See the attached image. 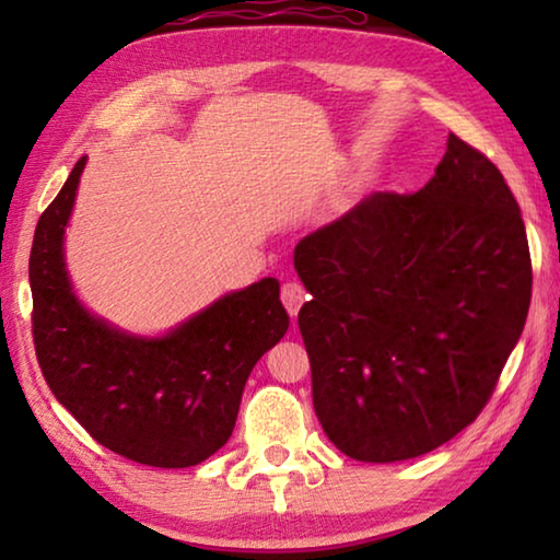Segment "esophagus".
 I'll return each mask as SVG.
<instances>
[{
	"instance_id": "obj_1",
	"label": "esophagus",
	"mask_w": 560,
	"mask_h": 560,
	"mask_svg": "<svg viewBox=\"0 0 560 560\" xmlns=\"http://www.w3.org/2000/svg\"><path fill=\"white\" fill-rule=\"evenodd\" d=\"M306 299H308L306 289H303L301 283H296V281H287L281 287V303H283V308L289 311L291 318L299 316V308L303 306V301H306Z\"/></svg>"
}]
</instances>
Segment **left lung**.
Listing matches in <instances>:
<instances>
[{
	"instance_id": "1",
	"label": "left lung",
	"mask_w": 560,
	"mask_h": 560,
	"mask_svg": "<svg viewBox=\"0 0 560 560\" xmlns=\"http://www.w3.org/2000/svg\"><path fill=\"white\" fill-rule=\"evenodd\" d=\"M314 410L358 462H402L477 420L524 330L530 254L491 160L450 132L420 192H373L303 236Z\"/></svg>"
}]
</instances>
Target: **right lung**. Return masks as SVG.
<instances>
[{
	"label": "right lung",
	"instance_id": "add662e5",
	"mask_svg": "<svg viewBox=\"0 0 560 560\" xmlns=\"http://www.w3.org/2000/svg\"><path fill=\"white\" fill-rule=\"evenodd\" d=\"M83 165L86 158L34 232L32 334L44 381L103 447L148 467H195L232 438L246 377L287 334L279 281L226 293L163 338L93 318L63 269V226Z\"/></svg>",
	"mask_w": 560,
	"mask_h": 560
}]
</instances>
